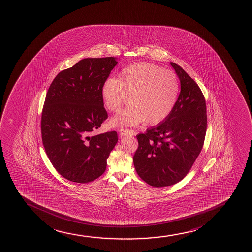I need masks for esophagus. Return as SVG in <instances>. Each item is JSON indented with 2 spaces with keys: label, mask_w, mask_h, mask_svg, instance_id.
<instances>
[{
  "label": "esophagus",
  "mask_w": 252,
  "mask_h": 252,
  "mask_svg": "<svg viewBox=\"0 0 252 252\" xmlns=\"http://www.w3.org/2000/svg\"><path fill=\"white\" fill-rule=\"evenodd\" d=\"M120 135L122 136H127V135H130V136H133V135H135V131L132 130H129V129H120L119 130Z\"/></svg>",
  "instance_id": "1"
}]
</instances>
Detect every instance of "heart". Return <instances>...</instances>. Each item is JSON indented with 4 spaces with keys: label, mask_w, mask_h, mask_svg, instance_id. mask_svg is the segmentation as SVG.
I'll return each instance as SVG.
<instances>
[{
    "label": "heart",
    "mask_w": 252,
    "mask_h": 252,
    "mask_svg": "<svg viewBox=\"0 0 252 252\" xmlns=\"http://www.w3.org/2000/svg\"><path fill=\"white\" fill-rule=\"evenodd\" d=\"M178 75L163 67L140 63L125 67L118 79H106L102 96L108 110L118 113L130 101L132 105L112 120L116 126H133L147 122L158 125L172 113L180 94Z\"/></svg>",
    "instance_id": "obj_1"
}]
</instances>
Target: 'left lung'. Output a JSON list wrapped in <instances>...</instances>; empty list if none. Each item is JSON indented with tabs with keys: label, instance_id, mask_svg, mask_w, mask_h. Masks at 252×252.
<instances>
[{
	"label": "left lung",
	"instance_id": "1",
	"mask_svg": "<svg viewBox=\"0 0 252 252\" xmlns=\"http://www.w3.org/2000/svg\"><path fill=\"white\" fill-rule=\"evenodd\" d=\"M181 91L172 113L158 126L136 136L133 157L136 173L153 187L177 184L188 174L203 146L207 129L206 103L197 83L171 62Z\"/></svg>",
	"mask_w": 252,
	"mask_h": 252
}]
</instances>
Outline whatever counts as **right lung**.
<instances>
[{
	"label": "right lung",
	"instance_id": "1",
	"mask_svg": "<svg viewBox=\"0 0 252 252\" xmlns=\"http://www.w3.org/2000/svg\"><path fill=\"white\" fill-rule=\"evenodd\" d=\"M116 58H88L61 71L48 88L41 118L48 158L69 181L86 184L105 173L118 138L115 130L93 136L108 118L102 86Z\"/></svg>",
	"mask_w": 252,
	"mask_h": 252
}]
</instances>
